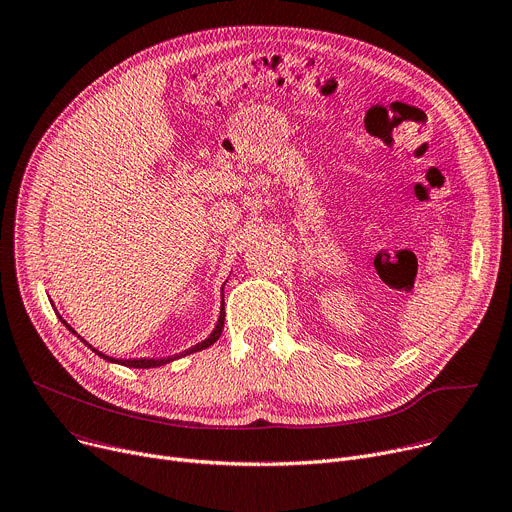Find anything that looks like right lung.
Wrapping results in <instances>:
<instances>
[{"label": "right lung", "instance_id": "add662e5", "mask_svg": "<svg viewBox=\"0 0 512 512\" xmlns=\"http://www.w3.org/2000/svg\"><path fill=\"white\" fill-rule=\"evenodd\" d=\"M59 320L65 324V328L69 330V332H73V334H77L61 316H59ZM223 320H225V311H223V301H221V316H219V320H217V326H215V330L209 334V338H205L203 342H199L196 346H192V348H188V350H184V352H180V355H174V357H166V359H127V361H112L110 357H106V355H102V352H98L94 346H90L84 338H80V334H77V338H80L88 348H92L98 357H102L104 361H110V363H119V365H125V367H133V369H153V367H162V365H166V363H170V361H174V359H180V357H186V355H192V352H199V350H205V348H209L213 342H217L219 340V336H221V332H223Z\"/></svg>", "mask_w": 512, "mask_h": 512}]
</instances>
